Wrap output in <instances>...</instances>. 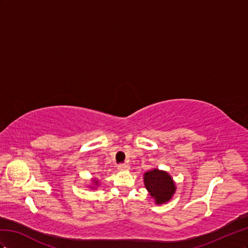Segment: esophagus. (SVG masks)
Here are the masks:
<instances>
[{"label":"esophagus","instance_id":"obj_1","mask_svg":"<svg viewBox=\"0 0 248 248\" xmlns=\"http://www.w3.org/2000/svg\"><path fill=\"white\" fill-rule=\"evenodd\" d=\"M118 169H119L120 171L129 170V169H130V165H129V164H119V165H118Z\"/></svg>","mask_w":248,"mask_h":248}]
</instances>
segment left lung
Here are the masks:
<instances>
[{
	"mask_svg": "<svg viewBox=\"0 0 248 248\" xmlns=\"http://www.w3.org/2000/svg\"><path fill=\"white\" fill-rule=\"evenodd\" d=\"M144 186L158 204L165 203L172 199L175 185L172 178L166 171L155 168L144 173Z\"/></svg>",
	"mask_w": 248,
	"mask_h": 248,
	"instance_id": "1",
	"label": "left lung"
}]
</instances>
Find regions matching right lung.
Segmentation results:
<instances>
[{
    "mask_svg": "<svg viewBox=\"0 0 248 248\" xmlns=\"http://www.w3.org/2000/svg\"><path fill=\"white\" fill-rule=\"evenodd\" d=\"M93 182H94V185H95V186H96V185H97V184H98V182H97V181H96V180H94V181H93Z\"/></svg>",
    "mask_w": 248,
    "mask_h": 248,
    "instance_id": "add662e5",
    "label": "right lung"
}]
</instances>
